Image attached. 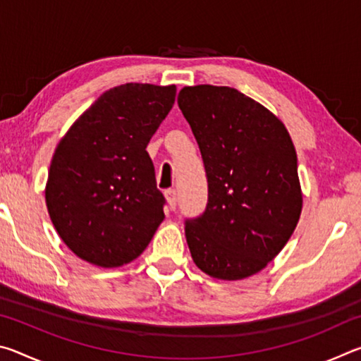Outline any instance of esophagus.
<instances>
[{"label": "esophagus", "mask_w": 361, "mask_h": 361, "mask_svg": "<svg viewBox=\"0 0 361 361\" xmlns=\"http://www.w3.org/2000/svg\"><path fill=\"white\" fill-rule=\"evenodd\" d=\"M166 199L169 202V209L175 210V207H176V191H175V189H167Z\"/></svg>", "instance_id": "1"}]
</instances>
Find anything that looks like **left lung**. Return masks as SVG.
<instances>
[{
	"label": "left lung",
	"instance_id": "8db88e82",
	"mask_svg": "<svg viewBox=\"0 0 361 361\" xmlns=\"http://www.w3.org/2000/svg\"><path fill=\"white\" fill-rule=\"evenodd\" d=\"M178 106L209 181L205 212L185 228L192 261L213 279H247L282 252L301 216L295 145L276 114L237 89L188 85Z\"/></svg>",
	"mask_w": 361,
	"mask_h": 361
}]
</instances>
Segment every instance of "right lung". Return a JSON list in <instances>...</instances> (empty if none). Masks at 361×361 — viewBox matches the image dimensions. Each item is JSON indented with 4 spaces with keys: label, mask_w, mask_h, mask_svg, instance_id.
I'll return each instance as SVG.
<instances>
[{
    "label": "right lung",
    "mask_w": 361,
    "mask_h": 361,
    "mask_svg": "<svg viewBox=\"0 0 361 361\" xmlns=\"http://www.w3.org/2000/svg\"><path fill=\"white\" fill-rule=\"evenodd\" d=\"M175 85L127 82L79 116L54 152L46 205L78 258L111 269L138 258L164 219L146 151L175 103Z\"/></svg>",
    "instance_id": "obj_1"
}]
</instances>
